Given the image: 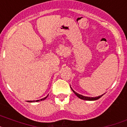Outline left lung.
Masks as SVG:
<instances>
[{
	"label": "left lung",
	"mask_w": 127,
	"mask_h": 127,
	"mask_svg": "<svg viewBox=\"0 0 127 127\" xmlns=\"http://www.w3.org/2000/svg\"><path fill=\"white\" fill-rule=\"evenodd\" d=\"M70 88H71V87H70ZM71 89H72V91L73 92V93L75 94L79 98H80V99H83V100H87V101H95V100H97V99H99L100 97H101L103 95H103H99V96L93 97H91L84 96V95H82L79 94L78 93L75 92L74 91V90H73L72 88H71Z\"/></svg>",
	"instance_id": "8db88e82"
}]
</instances>
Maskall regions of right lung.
Masks as SVG:
<instances>
[{
  "label": "right lung",
  "instance_id": "add662e5",
  "mask_svg": "<svg viewBox=\"0 0 127 127\" xmlns=\"http://www.w3.org/2000/svg\"><path fill=\"white\" fill-rule=\"evenodd\" d=\"M48 96V95H47V96H46V97H44V98H43V99H40V101H42V100H44V99H46V98ZM40 100H37V101H36V102L39 101H40ZM33 101H29V102H33Z\"/></svg>",
  "mask_w": 127,
  "mask_h": 127
}]
</instances>
